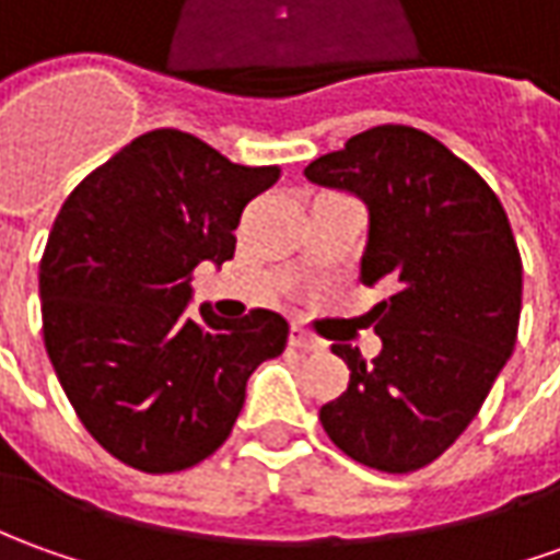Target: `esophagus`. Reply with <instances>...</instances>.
Listing matches in <instances>:
<instances>
[{
  "instance_id": "obj_1",
  "label": "esophagus",
  "mask_w": 560,
  "mask_h": 560,
  "mask_svg": "<svg viewBox=\"0 0 560 560\" xmlns=\"http://www.w3.org/2000/svg\"><path fill=\"white\" fill-rule=\"evenodd\" d=\"M288 343L294 346V349H300V352H322V349H325V343H322V340H315V337H310L306 330H300V328L291 330Z\"/></svg>"
}]
</instances>
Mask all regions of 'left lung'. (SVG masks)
<instances>
[{"label": "left lung", "mask_w": 560, "mask_h": 560, "mask_svg": "<svg viewBox=\"0 0 560 560\" xmlns=\"http://www.w3.org/2000/svg\"><path fill=\"white\" fill-rule=\"evenodd\" d=\"M306 177L368 205L364 284L392 294L364 318L383 340L371 364L334 343L349 389L318 410L328 439L361 466H429L475 420L515 349L521 254L481 174L410 125H376L315 159Z\"/></svg>", "instance_id": "8db88e82"}]
</instances>
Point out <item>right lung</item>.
<instances>
[{
    "mask_svg": "<svg viewBox=\"0 0 560 560\" xmlns=\"http://www.w3.org/2000/svg\"><path fill=\"white\" fill-rule=\"evenodd\" d=\"M279 174L159 128L63 201L39 264L42 337L75 417L125 466L165 475L214 454L248 376L284 352L279 312L186 318L192 269L232 260L245 205Z\"/></svg>",
    "mask_w": 560,
    "mask_h": 560,
    "instance_id": "obj_1",
    "label": "right lung"
}]
</instances>
